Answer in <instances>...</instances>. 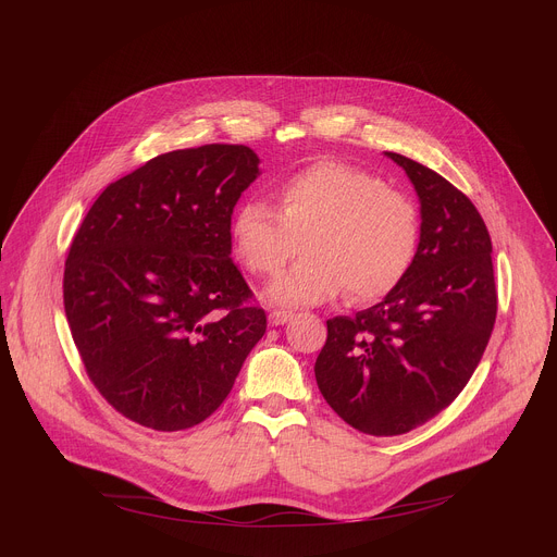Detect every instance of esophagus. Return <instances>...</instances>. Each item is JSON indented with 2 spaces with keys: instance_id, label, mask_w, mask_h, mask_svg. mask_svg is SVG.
<instances>
[{
  "instance_id": "esophagus-1",
  "label": "esophagus",
  "mask_w": 557,
  "mask_h": 557,
  "mask_svg": "<svg viewBox=\"0 0 557 557\" xmlns=\"http://www.w3.org/2000/svg\"><path fill=\"white\" fill-rule=\"evenodd\" d=\"M293 310H286V308H273L271 312H269V322L273 324V326H282V324H286V322H290L293 320Z\"/></svg>"
}]
</instances>
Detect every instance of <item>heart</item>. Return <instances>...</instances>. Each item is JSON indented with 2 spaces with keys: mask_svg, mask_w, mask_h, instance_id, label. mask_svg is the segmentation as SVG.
Masks as SVG:
<instances>
[{
  "mask_svg": "<svg viewBox=\"0 0 557 557\" xmlns=\"http://www.w3.org/2000/svg\"><path fill=\"white\" fill-rule=\"evenodd\" d=\"M277 211L245 200L231 218V245L249 273L277 275L299 249L306 256L269 288L282 304H320L344 288L352 301L385 297L408 273L419 247V209L368 170L317 161L275 189Z\"/></svg>",
  "mask_w": 557,
  "mask_h": 557,
  "instance_id": "1",
  "label": "heart"
}]
</instances>
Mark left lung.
Returning <instances> with one entry per match:
<instances>
[{
  "mask_svg": "<svg viewBox=\"0 0 557 557\" xmlns=\"http://www.w3.org/2000/svg\"><path fill=\"white\" fill-rule=\"evenodd\" d=\"M421 200V240L379 304L333 317L314 361L326 404L370 436L406 434L445 410L490 344L498 293L492 237L473 202L441 174L385 151Z\"/></svg>",
  "mask_w": 557,
  "mask_h": 557,
  "instance_id": "1",
  "label": "left lung"
}]
</instances>
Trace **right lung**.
<instances>
[{
    "mask_svg": "<svg viewBox=\"0 0 557 557\" xmlns=\"http://www.w3.org/2000/svg\"><path fill=\"white\" fill-rule=\"evenodd\" d=\"M258 163L251 147L220 143L156 156L103 189L70 245L74 346L103 399L143 428L211 417L267 333L228 233Z\"/></svg>",
    "mask_w": 557,
    "mask_h": 557,
    "instance_id": "add662e5",
    "label": "right lung"
}]
</instances>
